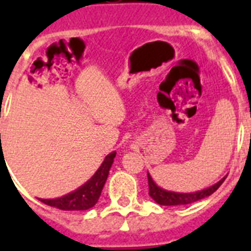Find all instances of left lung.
Here are the masks:
<instances>
[{"instance_id":"1","label":"left lung","mask_w":251,"mask_h":251,"mask_svg":"<svg viewBox=\"0 0 251 251\" xmlns=\"http://www.w3.org/2000/svg\"><path fill=\"white\" fill-rule=\"evenodd\" d=\"M149 177V194L150 197L155 201L156 203L161 204V206H179V204H189V203L197 202L199 199H203L211 195L212 193L218 190L220 185L224 182V179L226 178L223 177L219 182H216L212 186L203 189L201 191H195V193H176V191H168L161 189L160 186H157L156 183L153 182L152 177L147 173Z\"/></svg>"}]
</instances>
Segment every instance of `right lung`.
Wrapping results in <instances>:
<instances>
[{"label":"right lung","instance_id":"add662e5","mask_svg":"<svg viewBox=\"0 0 251 251\" xmlns=\"http://www.w3.org/2000/svg\"><path fill=\"white\" fill-rule=\"evenodd\" d=\"M114 157H116V152H110L108 156H105L96 173L84 185L78 187L75 191L69 193L61 198L40 199V201L48 206L56 207V208L64 211H83L94 207L101 195L102 187L108 178L109 169L113 164Z\"/></svg>","mask_w":251,"mask_h":251}]
</instances>
